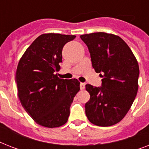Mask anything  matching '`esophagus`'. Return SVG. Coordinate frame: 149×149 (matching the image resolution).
I'll list each match as a JSON object with an SVG mask.
<instances>
[{"label": "esophagus", "instance_id": "1", "mask_svg": "<svg viewBox=\"0 0 149 149\" xmlns=\"http://www.w3.org/2000/svg\"><path fill=\"white\" fill-rule=\"evenodd\" d=\"M79 86H80V90H84V89H85V84L81 83L80 85H79Z\"/></svg>", "mask_w": 149, "mask_h": 149}]
</instances>
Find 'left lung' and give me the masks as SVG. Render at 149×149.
Listing matches in <instances>:
<instances>
[{"mask_svg": "<svg viewBox=\"0 0 149 149\" xmlns=\"http://www.w3.org/2000/svg\"><path fill=\"white\" fill-rule=\"evenodd\" d=\"M88 47L92 66L103 77L100 87L86 84L91 99L85 112L92 124L108 127L120 122L131 108L139 89V66L119 36L105 32L80 36Z\"/></svg>", "mask_w": 149, "mask_h": 149, "instance_id": "8db88e82", "label": "left lung"}]
</instances>
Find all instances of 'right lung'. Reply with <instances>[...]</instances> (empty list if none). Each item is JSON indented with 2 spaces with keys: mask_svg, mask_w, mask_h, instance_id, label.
<instances>
[{
  "mask_svg": "<svg viewBox=\"0 0 149 149\" xmlns=\"http://www.w3.org/2000/svg\"><path fill=\"white\" fill-rule=\"evenodd\" d=\"M75 36L42 34L24 52L16 71L15 81L22 107L39 125L57 127L65 125L70 107L79 91L77 79H59L62 51Z\"/></svg>",
  "mask_w": 149,
  "mask_h": 149,
  "instance_id": "add662e5",
  "label": "right lung"
}]
</instances>
